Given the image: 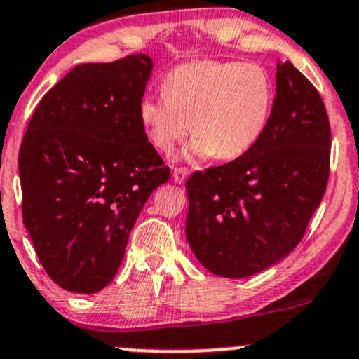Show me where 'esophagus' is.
<instances>
[{"mask_svg":"<svg viewBox=\"0 0 359 359\" xmlns=\"http://www.w3.org/2000/svg\"><path fill=\"white\" fill-rule=\"evenodd\" d=\"M187 175H189V168H186V167L173 168V180H175L177 184H184V182H186Z\"/></svg>","mask_w":359,"mask_h":359,"instance_id":"1","label":"esophagus"}]
</instances>
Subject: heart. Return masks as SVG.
<instances>
[{"label":"heart","instance_id":"heart-1","mask_svg":"<svg viewBox=\"0 0 359 359\" xmlns=\"http://www.w3.org/2000/svg\"><path fill=\"white\" fill-rule=\"evenodd\" d=\"M161 88L163 95H147L140 102V121L149 143L170 153L191 122V151L218 160H235L257 144L276 100L273 76L255 62H184L165 74Z\"/></svg>","mask_w":359,"mask_h":359}]
</instances>
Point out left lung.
I'll use <instances>...</instances> for the list:
<instances>
[{
  "label": "left lung",
  "mask_w": 359,
  "mask_h": 359,
  "mask_svg": "<svg viewBox=\"0 0 359 359\" xmlns=\"http://www.w3.org/2000/svg\"><path fill=\"white\" fill-rule=\"evenodd\" d=\"M330 172V124L320 93L278 62L271 121L250 151L194 172L186 189L187 242L223 278H247L302 242Z\"/></svg>",
  "instance_id": "obj_1"
}]
</instances>
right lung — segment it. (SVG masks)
Returning a JSON list of instances; mask_svg holds the SVG:
<instances>
[{"label": "right lung", "mask_w": 359, "mask_h": 359, "mask_svg": "<svg viewBox=\"0 0 359 359\" xmlns=\"http://www.w3.org/2000/svg\"><path fill=\"white\" fill-rule=\"evenodd\" d=\"M151 66L144 54L76 66L20 144L23 223L46 273L73 293L112 281L144 203L170 179L140 121Z\"/></svg>", "instance_id": "right-lung-1"}]
</instances>
